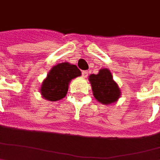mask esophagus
<instances>
[{
  "label": "esophagus",
  "instance_id": "esophagus-1",
  "mask_svg": "<svg viewBox=\"0 0 160 160\" xmlns=\"http://www.w3.org/2000/svg\"><path fill=\"white\" fill-rule=\"evenodd\" d=\"M88 75H89L88 70H83V71H82V76L83 77V78H87Z\"/></svg>",
  "mask_w": 160,
  "mask_h": 160
}]
</instances>
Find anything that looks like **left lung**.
<instances>
[{"label":"left lung","mask_w":160,"mask_h":160,"mask_svg":"<svg viewBox=\"0 0 160 160\" xmlns=\"http://www.w3.org/2000/svg\"><path fill=\"white\" fill-rule=\"evenodd\" d=\"M94 98L98 102L109 105L116 102L121 96V90L113 81L112 73L108 68H101L97 75L89 77Z\"/></svg>","instance_id":"obj_1"}]
</instances>
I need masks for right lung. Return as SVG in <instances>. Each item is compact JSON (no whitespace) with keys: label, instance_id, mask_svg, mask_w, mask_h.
<instances>
[{"label":"right lung","instance_id":"add662e5","mask_svg":"<svg viewBox=\"0 0 160 160\" xmlns=\"http://www.w3.org/2000/svg\"><path fill=\"white\" fill-rule=\"evenodd\" d=\"M80 76L81 71L76 65L68 62L59 63L48 72L41 84L40 93L49 101L60 100L67 95L70 81Z\"/></svg>","mask_w":160,"mask_h":160}]
</instances>
